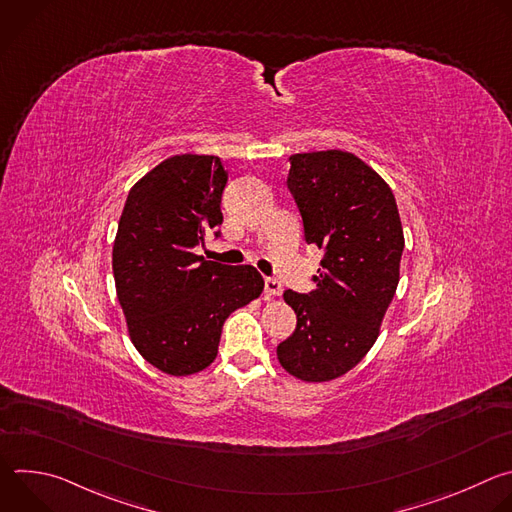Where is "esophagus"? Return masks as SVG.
<instances>
[{"label":"esophagus","mask_w":512,"mask_h":512,"mask_svg":"<svg viewBox=\"0 0 512 512\" xmlns=\"http://www.w3.org/2000/svg\"><path fill=\"white\" fill-rule=\"evenodd\" d=\"M281 294V283L277 279H265V300H273Z\"/></svg>","instance_id":"obj_1"}]
</instances>
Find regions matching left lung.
<instances>
[{"mask_svg":"<svg viewBox=\"0 0 512 512\" xmlns=\"http://www.w3.org/2000/svg\"><path fill=\"white\" fill-rule=\"evenodd\" d=\"M289 162L287 188L306 241L324 249V259L314 291L283 294L298 326L277 346V358L289 375L324 383L356 367L375 344L399 283L405 239L393 190L354 154L326 150Z\"/></svg>","mask_w":512,"mask_h":512,"instance_id":"obj_1","label":"left lung"}]
</instances>
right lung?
<instances>
[{
  "label": "right lung",
  "instance_id": "add662e5",
  "mask_svg": "<svg viewBox=\"0 0 512 512\" xmlns=\"http://www.w3.org/2000/svg\"><path fill=\"white\" fill-rule=\"evenodd\" d=\"M229 174L221 158L180 154L129 190L113 243L117 298L137 352L166 375H194L216 358L225 320L257 300L263 277L192 253L221 235Z\"/></svg>",
  "mask_w": 512,
  "mask_h": 512
}]
</instances>
